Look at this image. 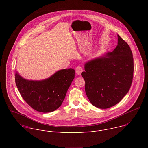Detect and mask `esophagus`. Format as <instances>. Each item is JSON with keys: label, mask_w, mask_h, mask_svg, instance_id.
I'll list each match as a JSON object with an SVG mask.
<instances>
[{"label": "esophagus", "mask_w": 148, "mask_h": 148, "mask_svg": "<svg viewBox=\"0 0 148 148\" xmlns=\"http://www.w3.org/2000/svg\"><path fill=\"white\" fill-rule=\"evenodd\" d=\"M82 71H83V69H82V68L81 67H80V66H78V67H77L76 69H75L76 73H77V74L78 75H81V73L82 72Z\"/></svg>", "instance_id": "1"}]
</instances>
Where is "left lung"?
<instances>
[{
	"label": "left lung",
	"mask_w": 148,
	"mask_h": 148,
	"mask_svg": "<svg viewBox=\"0 0 148 148\" xmlns=\"http://www.w3.org/2000/svg\"><path fill=\"white\" fill-rule=\"evenodd\" d=\"M81 75L85 90L94 106L106 109L119 102L131 86L134 58L130 46L119 35L112 52L87 62Z\"/></svg>",
	"instance_id": "left-lung-1"
}]
</instances>
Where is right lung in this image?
Instances as JSON below:
<instances>
[{
    "label": "right lung",
    "mask_w": 148,
    "mask_h": 148,
    "mask_svg": "<svg viewBox=\"0 0 148 148\" xmlns=\"http://www.w3.org/2000/svg\"><path fill=\"white\" fill-rule=\"evenodd\" d=\"M74 77L75 70L73 69L59 70L41 81L26 79L16 72L15 82L28 105L37 111L47 113L61 106Z\"/></svg>",
    "instance_id": "add662e5"
}]
</instances>
